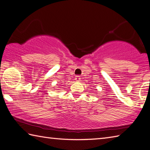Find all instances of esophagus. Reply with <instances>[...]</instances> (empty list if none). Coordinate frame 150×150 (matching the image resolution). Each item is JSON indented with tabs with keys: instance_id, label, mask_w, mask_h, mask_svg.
Returning a JSON list of instances; mask_svg holds the SVG:
<instances>
[{
	"instance_id": "obj_1",
	"label": "esophagus",
	"mask_w": 150,
	"mask_h": 150,
	"mask_svg": "<svg viewBox=\"0 0 150 150\" xmlns=\"http://www.w3.org/2000/svg\"><path fill=\"white\" fill-rule=\"evenodd\" d=\"M80 79H81V78H80V76H76L75 77V80L76 81H80Z\"/></svg>"
}]
</instances>
